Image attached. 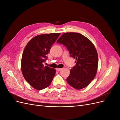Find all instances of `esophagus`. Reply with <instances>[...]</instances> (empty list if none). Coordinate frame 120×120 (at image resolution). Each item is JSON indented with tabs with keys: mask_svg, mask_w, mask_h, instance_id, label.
I'll list each match as a JSON object with an SVG mask.
<instances>
[{
	"mask_svg": "<svg viewBox=\"0 0 120 120\" xmlns=\"http://www.w3.org/2000/svg\"><path fill=\"white\" fill-rule=\"evenodd\" d=\"M61 69H62V68H56V70L57 71H60L61 70Z\"/></svg>",
	"mask_w": 120,
	"mask_h": 120,
	"instance_id": "34e87169",
	"label": "esophagus"
}]
</instances>
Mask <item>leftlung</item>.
Returning <instances> with one entry per match:
<instances>
[{
  "instance_id": "1",
  "label": "left lung",
  "mask_w": 120,
  "mask_h": 120,
  "mask_svg": "<svg viewBox=\"0 0 120 120\" xmlns=\"http://www.w3.org/2000/svg\"><path fill=\"white\" fill-rule=\"evenodd\" d=\"M68 49L71 56L75 59L76 65L71 69L68 83L77 90L88 86L95 78L98 70V56L95 45L83 35L66 32L57 40Z\"/></svg>"
}]
</instances>
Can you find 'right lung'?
<instances>
[{
    "instance_id": "right-lung-1",
    "label": "right lung",
    "mask_w": 120,
    "mask_h": 120,
    "mask_svg": "<svg viewBox=\"0 0 120 120\" xmlns=\"http://www.w3.org/2000/svg\"><path fill=\"white\" fill-rule=\"evenodd\" d=\"M60 33L35 36L28 42L23 50L21 69L26 81L35 89L48 87L54 77L56 70L44 66L51 47Z\"/></svg>"
}]
</instances>
